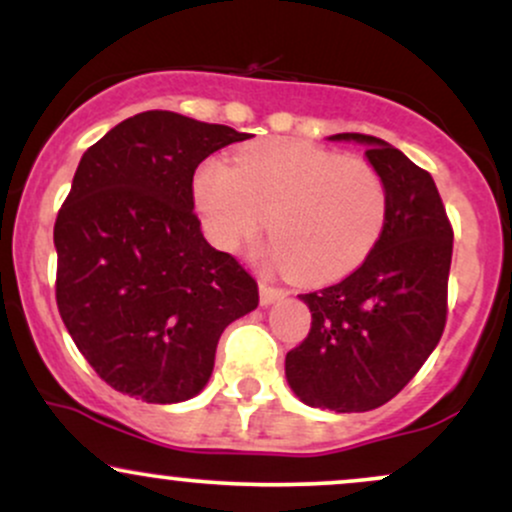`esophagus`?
Masks as SVG:
<instances>
[{
    "mask_svg": "<svg viewBox=\"0 0 512 512\" xmlns=\"http://www.w3.org/2000/svg\"><path fill=\"white\" fill-rule=\"evenodd\" d=\"M289 296V291L284 289H274V286H267V284H260V303L262 305H272L276 301H281V298Z\"/></svg>",
    "mask_w": 512,
    "mask_h": 512,
    "instance_id": "34e87169",
    "label": "esophagus"
}]
</instances>
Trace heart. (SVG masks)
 I'll return each mask as SVG.
<instances>
[{"label": "heart", "mask_w": 512, "mask_h": 512, "mask_svg": "<svg viewBox=\"0 0 512 512\" xmlns=\"http://www.w3.org/2000/svg\"><path fill=\"white\" fill-rule=\"evenodd\" d=\"M192 192L223 250L252 243L269 216V255L305 284L354 272L387 219V185L368 161L291 139L245 146L233 166L204 161Z\"/></svg>", "instance_id": "heart-1"}]
</instances>
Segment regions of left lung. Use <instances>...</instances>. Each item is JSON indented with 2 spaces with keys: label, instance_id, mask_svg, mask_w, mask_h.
I'll return each instance as SVG.
<instances>
[{
  "label": "left lung",
  "instance_id": "obj_1",
  "mask_svg": "<svg viewBox=\"0 0 512 512\" xmlns=\"http://www.w3.org/2000/svg\"><path fill=\"white\" fill-rule=\"evenodd\" d=\"M327 139L366 146L387 185V219L354 274L301 296L313 322L303 344L286 354V380L308 407L351 414L390 402L438 346L452 228L436 182L395 146L356 132Z\"/></svg>",
  "mask_w": 512,
  "mask_h": 512
}]
</instances>
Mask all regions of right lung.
<instances>
[{
    "instance_id": "add662e5",
    "label": "right lung",
    "mask_w": 512,
    "mask_h": 512,
    "mask_svg": "<svg viewBox=\"0 0 512 512\" xmlns=\"http://www.w3.org/2000/svg\"><path fill=\"white\" fill-rule=\"evenodd\" d=\"M250 137L146 110L81 156L55 221L57 308L76 349L122 395H199L221 332L260 303L236 257L207 243L192 192L204 158Z\"/></svg>"
}]
</instances>
